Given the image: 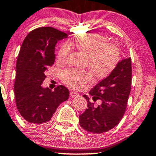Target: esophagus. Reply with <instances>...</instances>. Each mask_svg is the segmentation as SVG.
Wrapping results in <instances>:
<instances>
[{
	"label": "esophagus",
	"mask_w": 156,
	"mask_h": 156,
	"mask_svg": "<svg viewBox=\"0 0 156 156\" xmlns=\"http://www.w3.org/2000/svg\"><path fill=\"white\" fill-rule=\"evenodd\" d=\"M78 93L75 92H70V93H69V96L71 98H75V97L78 96Z\"/></svg>",
	"instance_id": "34e87169"
}]
</instances>
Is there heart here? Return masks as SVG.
Masks as SVG:
<instances>
[{
  "label": "heart",
  "instance_id": "b5f03b06",
  "mask_svg": "<svg viewBox=\"0 0 156 156\" xmlns=\"http://www.w3.org/2000/svg\"><path fill=\"white\" fill-rule=\"evenodd\" d=\"M72 47L78 49L86 56L89 68L96 78H105L110 74L120 59L119 47L109 44L106 37L97 33L86 34L74 41L63 44L58 52L60 61H66ZM90 79V74L85 71L68 69L63 73V81L72 88L83 86Z\"/></svg>",
  "mask_w": 156,
  "mask_h": 156
}]
</instances>
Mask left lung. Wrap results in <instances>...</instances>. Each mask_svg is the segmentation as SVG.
I'll return each mask as SVG.
<instances>
[{
	"mask_svg": "<svg viewBox=\"0 0 156 156\" xmlns=\"http://www.w3.org/2000/svg\"><path fill=\"white\" fill-rule=\"evenodd\" d=\"M131 82V58H122L109 76L89 92L94 101H100V105L95 107L90 98L83 95L88 104L87 109L79 116L81 127L92 134H101L118 125L125 112Z\"/></svg>",
	"mask_w": 156,
	"mask_h": 156,
	"instance_id": "1",
	"label": "left lung"
}]
</instances>
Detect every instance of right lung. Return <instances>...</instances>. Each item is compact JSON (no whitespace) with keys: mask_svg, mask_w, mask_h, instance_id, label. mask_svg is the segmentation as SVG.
Wrapping results in <instances>:
<instances>
[{"mask_svg":"<svg viewBox=\"0 0 156 156\" xmlns=\"http://www.w3.org/2000/svg\"><path fill=\"white\" fill-rule=\"evenodd\" d=\"M66 37V33L52 27H40L31 31L20 47L14 84L15 103L30 125L47 124L59 104L69 98V90L63 85L53 91L42 87L45 72L55 60V44Z\"/></svg>","mask_w":156,"mask_h":156,"instance_id":"obj_1","label":"right lung"}]
</instances>
